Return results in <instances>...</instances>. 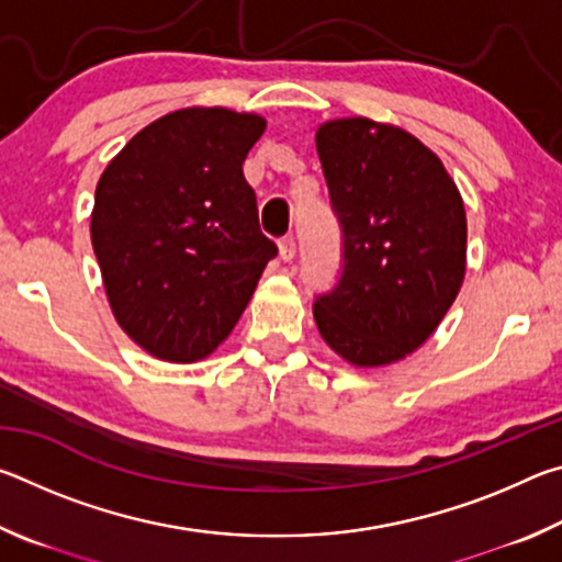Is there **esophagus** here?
<instances>
[{
  "instance_id": "obj_1",
  "label": "esophagus",
  "mask_w": 562,
  "mask_h": 562,
  "mask_svg": "<svg viewBox=\"0 0 562 562\" xmlns=\"http://www.w3.org/2000/svg\"><path fill=\"white\" fill-rule=\"evenodd\" d=\"M278 250H280V260L282 262H292L294 260V252H297V245H294L292 237H282L278 243Z\"/></svg>"
}]
</instances>
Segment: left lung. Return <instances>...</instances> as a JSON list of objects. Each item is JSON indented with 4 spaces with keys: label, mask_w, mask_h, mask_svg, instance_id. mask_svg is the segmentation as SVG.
<instances>
[{
    "label": "left lung",
    "mask_w": 562,
    "mask_h": 562,
    "mask_svg": "<svg viewBox=\"0 0 562 562\" xmlns=\"http://www.w3.org/2000/svg\"><path fill=\"white\" fill-rule=\"evenodd\" d=\"M345 231V272L315 302L327 347L361 369L406 359L441 325L465 278L463 198L429 146L364 116L317 126Z\"/></svg>",
    "instance_id": "8db88e82"
}]
</instances>
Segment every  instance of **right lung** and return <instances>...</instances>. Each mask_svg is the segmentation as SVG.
Instances as JSON below:
<instances>
[{"label":"right lung","mask_w":562,"mask_h":562,"mask_svg":"<svg viewBox=\"0 0 562 562\" xmlns=\"http://www.w3.org/2000/svg\"><path fill=\"white\" fill-rule=\"evenodd\" d=\"M268 121L188 106L140 128L97 183L91 245L119 327L150 357H211L278 247L243 164Z\"/></svg>","instance_id":"obj_1"}]
</instances>
